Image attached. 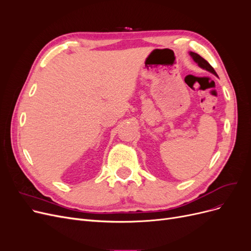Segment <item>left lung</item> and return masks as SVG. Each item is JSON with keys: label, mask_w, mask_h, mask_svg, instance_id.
Masks as SVG:
<instances>
[{"label": "left lung", "mask_w": 251, "mask_h": 251, "mask_svg": "<svg viewBox=\"0 0 251 251\" xmlns=\"http://www.w3.org/2000/svg\"><path fill=\"white\" fill-rule=\"evenodd\" d=\"M189 55H191V56L193 57V59L195 60V62H196L197 64H198V66H199L200 68H202V69H204V70H206V71H208V72H210V73H212V74L217 75V73H216L214 68H212V67L209 65V63L207 62V60H205L202 56H200L199 54H197V53H195V52H189Z\"/></svg>", "instance_id": "obj_1"}]
</instances>
